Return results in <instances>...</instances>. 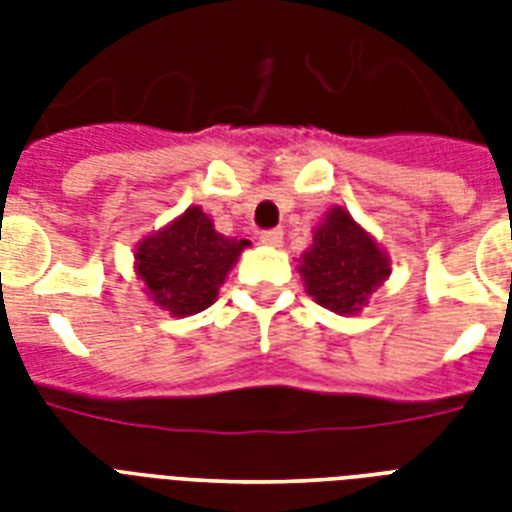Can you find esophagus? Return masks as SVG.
<instances>
[{"label": "esophagus", "instance_id": "obj_1", "mask_svg": "<svg viewBox=\"0 0 512 512\" xmlns=\"http://www.w3.org/2000/svg\"><path fill=\"white\" fill-rule=\"evenodd\" d=\"M260 241H263L265 247H281L284 231H281V228H268V231L260 233Z\"/></svg>", "mask_w": 512, "mask_h": 512}]
</instances>
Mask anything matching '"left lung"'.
Returning <instances> with one entry per match:
<instances>
[{
  "label": "left lung",
  "mask_w": 512,
  "mask_h": 512,
  "mask_svg": "<svg viewBox=\"0 0 512 512\" xmlns=\"http://www.w3.org/2000/svg\"><path fill=\"white\" fill-rule=\"evenodd\" d=\"M300 273L308 295L335 313H356L390 273L388 257L345 209H332L313 233Z\"/></svg>",
  "instance_id": "left-lung-1"
}]
</instances>
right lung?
<instances>
[{
    "label": "right lung",
    "instance_id": "obj_1",
    "mask_svg": "<svg viewBox=\"0 0 512 512\" xmlns=\"http://www.w3.org/2000/svg\"><path fill=\"white\" fill-rule=\"evenodd\" d=\"M247 244L217 233L212 220L191 207L164 231L143 239L135 268L159 308L172 316H193L215 303L225 273Z\"/></svg>",
    "mask_w": 512,
    "mask_h": 512
}]
</instances>
